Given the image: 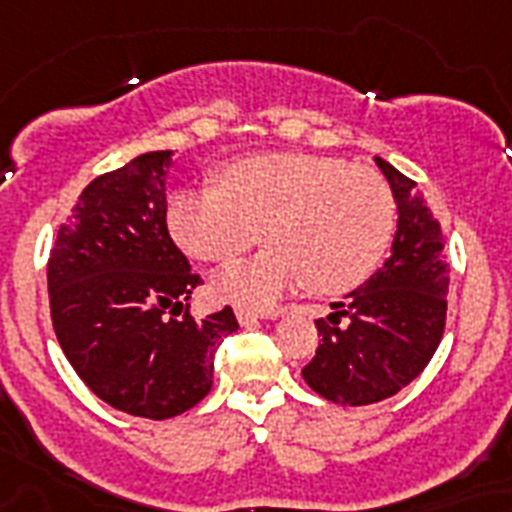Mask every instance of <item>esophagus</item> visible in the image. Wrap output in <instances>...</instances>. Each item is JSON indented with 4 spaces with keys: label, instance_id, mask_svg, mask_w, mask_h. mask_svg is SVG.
<instances>
[{
    "label": "esophagus",
    "instance_id": "obj_1",
    "mask_svg": "<svg viewBox=\"0 0 512 512\" xmlns=\"http://www.w3.org/2000/svg\"><path fill=\"white\" fill-rule=\"evenodd\" d=\"M235 316H238V322L243 324V327H251V324L261 322V319H266L269 314H264V311H251V308H238Z\"/></svg>",
    "mask_w": 512,
    "mask_h": 512
}]
</instances>
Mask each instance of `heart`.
Here are the masks:
<instances>
[{
  "label": "heart",
  "instance_id": "b5f03b06",
  "mask_svg": "<svg viewBox=\"0 0 512 512\" xmlns=\"http://www.w3.org/2000/svg\"><path fill=\"white\" fill-rule=\"evenodd\" d=\"M188 256L225 264L261 238L266 251L211 280L219 301L266 308L295 287L356 290L377 272L395 232L390 185L337 156L256 154L227 164L219 190H180L167 209Z\"/></svg>",
  "mask_w": 512,
  "mask_h": 512
}]
</instances>
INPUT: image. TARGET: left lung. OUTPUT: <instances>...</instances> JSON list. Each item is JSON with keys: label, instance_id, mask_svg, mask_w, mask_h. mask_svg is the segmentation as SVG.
Returning <instances> with one entry per match:
<instances>
[{"label": "left lung", "instance_id": "8db88e82", "mask_svg": "<svg viewBox=\"0 0 512 512\" xmlns=\"http://www.w3.org/2000/svg\"><path fill=\"white\" fill-rule=\"evenodd\" d=\"M398 206L390 259L358 290L316 319L319 348L303 379L337 405H371L398 395L432 361L447 316L450 266L445 235L426 198L377 156Z\"/></svg>", "mask_w": 512, "mask_h": 512}]
</instances>
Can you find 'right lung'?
<instances>
[{
	"mask_svg": "<svg viewBox=\"0 0 512 512\" xmlns=\"http://www.w3.org/2000/svg\"><path fill=\"white\" fill-rule=\"evenodd\" d=\"M172 156L149 151L88 183L46 269L54 332L75 374L117 411L154 421L209 395L214 353L238 329L230 306L188 314L201 280L167 230Z\"/></svg>",
	"mask_w": 512,
	"mask_h": 512,
	"instance_id": "add662e5",
	"label": "right lung"
}]
</instances>
